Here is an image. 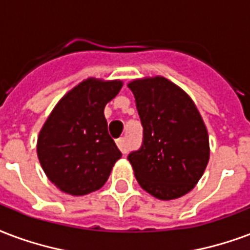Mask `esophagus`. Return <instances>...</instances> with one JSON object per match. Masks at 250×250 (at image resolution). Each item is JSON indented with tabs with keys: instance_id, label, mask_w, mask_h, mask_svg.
<instances>
[{
	"instance_id": "34e87169",
	"label": "esophagus",
	"mask_w": 250,
	"mask_h": 250,
	"mask_svg": "<svg viewBox=\"0 0 250 250\" xmlns=\"http://www.w3.org/2000/svg\"><path fill=\"white\" fill-rule=\"evenodd\" d=\"M116 144H118V147H119V149L122 151V153L127 152V144H125V140L123 139V138L116 140Z\"/></svg>"
}]
</instances>
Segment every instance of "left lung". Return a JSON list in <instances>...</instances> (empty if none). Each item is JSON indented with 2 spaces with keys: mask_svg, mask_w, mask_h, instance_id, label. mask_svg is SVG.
I'll use <instances>...</instances> for the list:
<instances>
[{
  "mask_svg": "<svg viewBox=\"0 0 250 250\" xmlns=\"http://www.w3.org/2000/svg\"><path fill=\"white\" fill-rule=\"evenodd\" d=\"M132 91L143 125V144L128 155L139 186L159 200L192 191L209 160V138L197 107L164 77L135 79Z\"/></svg>",
  "mask_w": 250,
  "mask_h": 250,
  "instance_id": "8db88e82",
  "label": "left lung"
}]
</instances>
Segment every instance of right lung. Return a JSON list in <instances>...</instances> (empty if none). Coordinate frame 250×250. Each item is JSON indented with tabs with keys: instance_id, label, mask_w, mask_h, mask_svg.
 <instances>
[{
	"instance_id": "obj_1",
	"label": "right lung",
	"mask_w": 250,
	"mask_h": 250,
	"mask_svg": "<svg viewBox=\"0 0 250 250\" xmlns=\"http://www.w3.org/2000/svg\"><path fill=\"white\" fill-rule=\"evenodd\" d=\"M122 81L87 78L55 104L38 135L37 155L59 191L83 196L104 186L122 156L107 131L104 107Z\"/></svg>"
}]
</instances>
